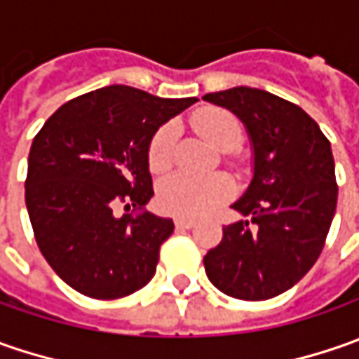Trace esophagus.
Masks as SVG:
<instances>
[{
	"instance_id": "1",
	"label": "esophagus",
	"mask_w": 359,
	"mask_h": 359,
	"mask_svg": "<svg viewBox=\"0 0 359 359\" xmlns=\"http://www.w3.org/2000/svg\"><path fill=\"white\" fill-rule=\"evenodd\" d=\"M175 226L182 229H189L196 226V219H189V217H175Z\"/></svg>"
}]
</instances>
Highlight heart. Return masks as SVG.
<instances>
[{"mask_svg": "<svg viewBox=\"0 0 359 359\" xmlns=\"http://www.w3.org/2000/svg\"><path fill=\"white\" fill-rule=\"evenodd\" d=\"M194 130L201 133L219 151H233L241 144L243 130L240 119L222 107H201L191 116ZM175 128L163 126L156 131L147 149V163L154 173L170 170L173 161ZM231 182L226 175L194 177L187 173H173L161 182L158 203L163 212L184 217H200L231 198Z\"/></svg>", "mask_w": 359, "mask_h": 359, "instance_id": "heart-1", "label": "heart"}]
</instances>
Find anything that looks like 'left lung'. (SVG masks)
<instances>
[{"mask_svg":"<svg viewBox=\"0 0 359 359\" xmlns=\"http://www.w3.org/2000/svg\"><path fill=\"white\" fill-rule=\"evenodd\" d=\"M229 109L248 131L254 172L231 208L240 219L224 228L203 257L210 282L224 294L262 302L294 287L316 264L338 203L332 145L296 104L255 88L203 95Z\"/></svg>","mask_w":359,"mask_h":359,"instance_id":"1","label":"left lung"}]
</instances>
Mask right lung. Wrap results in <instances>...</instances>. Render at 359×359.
Returning <instances> with one entry per match:
<instances>
[{
	"instance_id": "right-lung-1",
	"label": "right lung",
	"mask_w": 359,
	"mask_h": 359,
	"mask_svg": "<svg viewBox=\"0 0 359 359\" xmlns=\"http://www.w3.org/2000/svg\"><path fill=\"white\" fill-rule=\"evenodd\" d=\"M198 97H158L107 86L63 104L34 137L25 205L43 257L67 285L95 299L142 290L173 222L114 214L151 200L147 149L156 131Z\"/></svg>"
}]
</instances>
